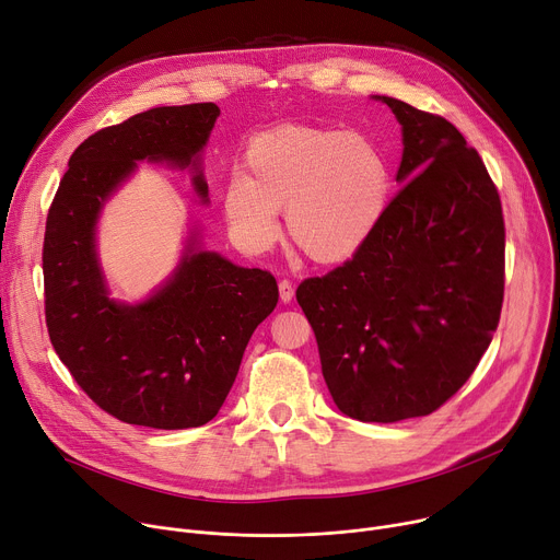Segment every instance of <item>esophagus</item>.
<instances>
[{
  "label": "esophagus",
  "instance_id": "esophagus-1",
  "mask_svg": "<svg viewBox=\"0 0 560 560\" xmlns=\"http://www.w3.org/2000/svg\"><path fill=\"white\" fill-rule=\"evenodd\" d=\"M279 296L283 303H290L292 296H294V285L288 281V279H281L279 281Z\"/></svg>",
  "mask_w": 560,
  "mask_h": 560
}]
</instances>
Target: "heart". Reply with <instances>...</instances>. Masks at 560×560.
Listing matches in <instances>:
<instances>
[{"label":"heart","mask_w":560,"mask_h":560,"mask_svg":"<svg viewBox=\"0 0 560 560\" xmlns=\"http://www.w3.org/2000/svg\"><path fill=\"white\" fill-rule=\"evenodd\" d=\"M243 172L223 187L234 241L264 252L279 236V208L292 243L317 264L350 259L377 230L390 194L382 151L362 133L279 125L254 136Z\"/></svg>","instance_id":"heart-1"}]
</instances>
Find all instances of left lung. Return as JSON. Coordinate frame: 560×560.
Returning <instances> with one entry per match:
<instances>
[{"label": "left lung", "mask_w": 560, "mask_h": 560, "mask_svg": "<svg viewBox=\"0 0 560 560\" xmlns=\"http://www.w3.org/2000/svg\"><path fill=\"white\" fill-rule=\"evenodd\" d=\"M380 100L401 125V187L364 247L303 279L296 301L337 409L388 424L438 411L489 348L504 296V219L498 187L460 131Z\"/></svg>", "instance_id": "1"}]
</instances>
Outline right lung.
<instances>
[{"label":"right lung","instance_id":"1","mask_svg":"<svg viewBox=\"0 0 560 560\" xmlns=\"http://www.w3.org/2000/svg\"><path fill=\"white\" fill-rule=\"evenodd\" d=\"M221 109L214 103L156 107L89 136L48 208L42 270L50 343L78 386L127 424L191 429L223 406L245 346L277 306L268 270L238 268L189 245L165 288L138 306L107 296L93 225L136 161L198 170ZM194 187L208 200L200 172Z\"/></svg>","mask_w":560,"mask_h":560}]
</instances>
